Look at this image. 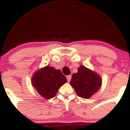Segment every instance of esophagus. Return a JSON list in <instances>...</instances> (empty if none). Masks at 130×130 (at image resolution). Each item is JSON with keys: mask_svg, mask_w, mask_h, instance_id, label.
Returning <instances> with one entry per match:
<instances>
[{"mask_svg": "<svg viewBox=\"0 0 130 130\" xmlns=\"http://www.w3.org/2000/svg\"><path fill=\"white\" fill-rule=\"evenodd\" d=\"M71 75L67 76V80H68V82L70 81V80H71Z\"/></svg>", "mask_w": 130, "mask_h": 130, "instance_id": "obj_1", "label": "esophagus"}]
</instances>
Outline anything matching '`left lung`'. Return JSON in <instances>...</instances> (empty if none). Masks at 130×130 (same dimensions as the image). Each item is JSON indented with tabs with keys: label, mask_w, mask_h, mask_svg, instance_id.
<instances>
[{
	"label": "left lung",
	"mask_w": 130,
	"mask_h": 130,
	"mask_svg": "<svg viewBox=\"0 0 130 130\" xmlns=\"http://www.w3.org/2000/svg\"><path fill=\"white\" fill-rule=\"evenodd\" d=\"M72 76L70 85L77 95L83 98H90L98 92L102 84L100 76L83 65L79 67L77 73H74Z\"/></svg>",
	"instance_id": "left-lung-1"
}]
</instances>
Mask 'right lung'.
<instances>
[{
    "label": "right lung",
    "mask_w": 130,
    "mask_h": 130,
    "mask_svg": "<svg viewBox=\"0 0 130 130\" xmlns=\"http://www.w3.org/2000/svg\"><path fill=\"white\" fill-rule=\"evenodd\" d=\"M31 81L33 87L41 96L51 99L56 96L59 88L67 80L60 70L47 65L33 74Z\"/></svg>",
    "instance_id": "right-lung-1"
}]
</instances>
